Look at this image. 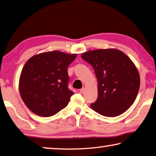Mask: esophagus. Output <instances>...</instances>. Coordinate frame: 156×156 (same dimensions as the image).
Wrapping results in <instances>:
<instances>
[{"label":"esophagus","instance_id":"34e87169","mask_svg":"<svg viewBox=\"0 0 156 156\" xmlns=\"http://www.w3.org/2000/svg\"><path fill=\"white\" fill-rule=\"evenodd\" d=\"M84 90H85V89H84V88H82V89H80V90H79V91H80V93H83L84 92Z\"/></svg>","mask_w":156,"mask_h":156}]
</instances>
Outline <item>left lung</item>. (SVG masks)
<instances>
[{
    "label": "left lung",
    "instance_id": "obj_1",
    "mask_svg": "<svg viewBox=\"0 0 156 156\" xmlns=\"http://www.w3.org/2000/svg\"><path fill=\"white\" fill-rule=\"evenodd\" d=\"M81 57L91 65L98 79V97L92 109L108 117L126 112L140 88L139 73L131 59L113 48L90 50Z\"/></svg>",
    "mask_w": 156,
    "mask_h": 156
}]
</instances>
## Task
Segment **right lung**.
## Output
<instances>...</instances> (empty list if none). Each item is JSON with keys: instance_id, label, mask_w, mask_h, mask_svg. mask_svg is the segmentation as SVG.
Segmentation results:
<instances>
[{"instance_id": "right-lung-1", "label": "right lung", "mask_w": 156, "mask_h": 156, "mask_svg": "<svg viewBox=\"0 0 156 156\" xmlns=\"http://www.w3.org/2000/svg\"><path fill=\"white\" fill-rule=\"evenodd\" d=\"M76 54L55 50L32 56L19 80L22 100L34 114L51 117L66 108L73 93L68 89L67 67Z\"/></svg>"}]
</instances>
